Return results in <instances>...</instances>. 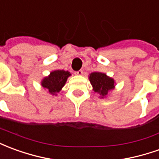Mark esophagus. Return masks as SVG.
<instances>
[{
    "label": "esophagus",
    "mask_w": 159,
    "mask_h": 159,
    "mask_svg": "<svg viewBox=\"0 0 159 159\" xmlns=\"http://www.w3.org/2000/svg\"><path fill=\"white\" fill-rule=\"evenodd\" d=\"M75 74L78 75V76H81L82 74H83V70H79L77 72H75Z\"/></svg>",
    "instance_id": "34e87169"
}]
</instances>
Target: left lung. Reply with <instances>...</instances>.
<instances>
[{
    "label": "left lung",
    "instance_id": "1",
    "mask_svg": "<svg viewBox=\"0 0 159 159\" xmlns=\"http://www.w3.org/2000/svg\"><path fill=\"white\" fill-rule=\"evenodd\" d=\"M89 80L93 87V91L97 92L101 98H105L109 92L115 88V80L103 73H92L89 76Z\"/></svg>",
    "mask_w": 159,
    "mask_h": 159
}]
</instances>
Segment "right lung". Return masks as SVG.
<instances>
[{"label": "right lung", "mask_w": 159, "mask_h": 159, "mask_svg": "<svg viewBox=\"0 0 159 159\" xmlns=\"http://www.w3.org/2000/svg\"><path fill=\"white\" fill-rule=\"evenodd\" d=\"M71 74L68 71L55 70L42 80L41 85L51 95H56V93H58L63 87L67 78Z\"/></svg>", "instance_id": "1"}]
</instances>
